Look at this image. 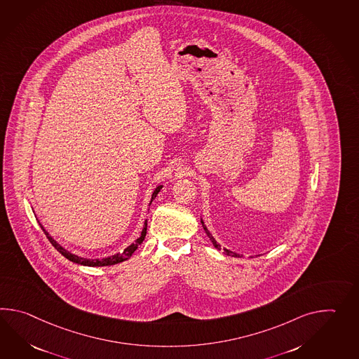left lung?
Masks as SVG:
<instances>
[{"instance_id": "8db88e82", "label": "left lung", "mask_w": 359, "mask_h": 359, "mask_svg": "<svg viewBox=\"0 0 359 359\" xmlns=\"http://www.w3.org/2000/svg\"><path fill=\"white\" fill-rule=\"evenodd\" d=\"M201 223H202V226H203V229H205V231H206V234L208 236V238H210V241L212 242V245H214V248H217V250H220V245L216 242L215 238L212 237V234L208 231V228H206V225H205V223H203V220L201 219ZM224 250V254L225 255L228 256H233V257H241V255L239 254H236V252H231V250H226V248H223Z\"/></svg>"}]
</instances>
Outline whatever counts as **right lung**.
<instances>
[{"label": "right lung", "mask_w": 359, "mask_h": 359, "mask_svg": "<svg viewBox=\"0 0 359 359\" xmlns=\"http://www.w3.org/2000/svg\"><path fill=\"white\" fill-rule=\"evenodd\" d=\"M162 189V185H158L154 191H153V194H151V202H149V206H151V202H153V199L157 197V194H158V191ZM147 223H148V220H145V223H144L143 231L140 233V237L136 239L134 243H131L128 248H125L123 250V252L122 254H114V255L108 256V257H104V259H86V257H81L79 255H74L72 252H69V251H67L65 248H62L57 242H56L55 239L53 238L50 234H48V231L43 229V226L41 225V229L43 231V233L46 234V237H48V241L51 242V245L54 246V248L62 254V255L65 257V259H68V260H71L72 263L80 264V265H85V266H107V265H114V264L122 263V262H125V260H128L131 257V255L135 252L136 248L139 245H142L143 243L144 238H145V234H147Z\"/></svg>", "instance_id": "add662e5"}]
</instances>
